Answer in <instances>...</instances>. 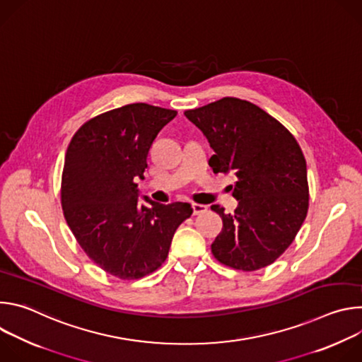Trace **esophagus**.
Instances as JSON below:
<instances>
[{
    "instance_id": "1",
    "label": "esophagus",
    "mask_w": 362,
    "mask_h": 362,
    "mask_svg": "<svg viewBox=\"0 0 362 362\" xmlns=\"http://www.w3.org/2000/svg\"><path fill=\"white\" fill-rule=\"evenodd\" d=\"M192 209H193V215H200V214H204L206 211H208V206L193 203L192 204Z\"/></svg>"
}]
</instances>
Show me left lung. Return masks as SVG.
Here are the masks:
<instances>
[{"label":"left lung","instance_id":"left-lung-1","mask_svg":"<svg viewBox=\"0 0 362 362\" xmlns=\"http://www.w3.org/2000/svg\"><path fill=\"white\" fill-rule=\"evenodd\" d=\"M215 154V173L233 172L235 214L219 204L223 228L212 253L226 267L256 271L274 264L293 242L308 212L306 162L295 137L252 103L225 97L185 112Z\"/></svg>","mask_w":362,"mask_h":362}]
</instances>
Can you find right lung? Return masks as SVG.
<instances>
[{"label":"right lung","mask_w":362,"mask_h":362,"mask_svg":"<svg viewBox=\"0 0 362 362\" xmlns=\"http://www.w3.org/2000/svg\"><path fill=\"white\" fill-rule=\"evenodd\" d=\"M177 112L133 103L84 123L64 160L62 206L69 228L90 259L120 279H139L166 261L173 235L190 218V203L143 197L147 154Z\"/></svg>","instance_id":"add662e5"}]
</instances>
